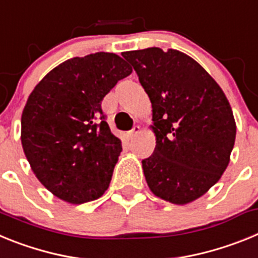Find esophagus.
Returning <instances> with one entry per match:
<instances>
[{"label":"esophagus","instance_id":"1","mask_svg":"<svg viewBox=\"0 0 258 258\" xmlns=\"http://www.w3.org/2000/svg\"><path fill=\"white\" fill-rule=\"evenodd\" d=\"M140 131H141V126H140V125H134L133 129H132L131 132H127V138H129V140H132V138H134V137H136L137 134L140 133Z\"/></svg>","mask_w":258,"mask_h":258}]
</instances>
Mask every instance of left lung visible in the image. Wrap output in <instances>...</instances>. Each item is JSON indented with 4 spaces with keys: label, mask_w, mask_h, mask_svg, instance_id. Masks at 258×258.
<instances>
[{
    "label": "left lung",
    "mask_w": 258,
    "mask_h": 258,
    "mask_svg": "<svg viewBox=\"0 0 258 258\" xmlns=\"http://www.w3.org/2000/svg\"><path fill=\"white\" fill-rule=\"evenodd\" d=\"M152 104L156 146L142 160L150 190L183 206L197 200L226 170L236 125L226 95L197 60L160 47L122 54Z\"/></svg>",
    "instance_id": "1"
}]
</instances>
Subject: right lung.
I'll use <instances>...</instances> for the list:
<instances>
[{
    "label": "right lung",
    "instance_id": "add662e5",
    "mask_svg": "<svg viewBox=\"0 0 258 258\" xmlns=\"http://www.w3.org/2000/svg\"><path fill=\"white\" fill-rule=\"evenodd\" d=\"M132 67L113 52L72 58L51 70L22 113V146L38 181L56 198L83 204L108 188L122 151L102 101Z\"/></svg>",
    "mask_w": 258,
    "mask_h": 258
}]
</instances>
